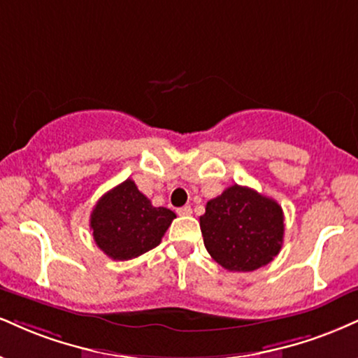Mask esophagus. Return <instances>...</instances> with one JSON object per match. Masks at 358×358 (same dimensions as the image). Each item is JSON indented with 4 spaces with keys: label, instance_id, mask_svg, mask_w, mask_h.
Masks as SVG:
<instances>
[{
    "label": "esophagus",
    "instance_id": "1",
    "mask_svg": "<svg viewBox=\"0 0 358 358\" xmlns=\"http://www.w3.org/2000/svg\"><path fill=\"white\" fill-rule=\"evenodd\" d=\"M176 213L182 215V217H187V215H192V206L190 205H185L182 208L176 210Z\"/></svg>",
    "mask_w": 358,
    "mask_h": 358
}]
</instances>
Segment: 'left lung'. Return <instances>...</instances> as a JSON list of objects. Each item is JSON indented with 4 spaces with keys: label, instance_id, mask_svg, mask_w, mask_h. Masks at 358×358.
<instances>
[{
    "label": "left lung",
    "instance_id": "8db88e82",
    "mask_svg": "<svg viewBox=\"0 0 358 358\" xmlns=\"http://www.w3.org/2000/svg\"><path fill=\"white\" fill-rule=\"evenodd\" d=\"M200 228L210 255L230 272H253L270 264L285 231L282 206L240 185L206 203Z\"/></svg>",
    "mask_w": 358,
    "mask_h": 358
}]
</instances>
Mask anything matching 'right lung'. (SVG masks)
<instances>
[{
  "label": "right lung",
  "instance_id": "add662e5",
  "mask_svg": "<svg viewBox=\"0 0 358 358\" xmlns=\"http://www.w3.org/2000/svg\"><path fill=\"white\" fill-rule=\"evenodd\" d=\"M173 218L176 215L171 210L153 206L128 178L96 201L90 228L98 248L113 260L123 262L160 245Z\"/></svg>",
  "mask_w": 358,
  "mask_h": 358
}]
</instances>
